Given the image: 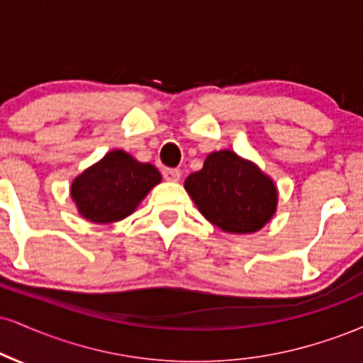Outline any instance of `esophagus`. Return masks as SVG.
<instances>
[{
	"label": "esophagus",
	"instance_id": "obj_1",
	"mask_svg": "<svg viewBox=\"0 0 363 363\" xmlns=\"http://www.w3.org/2000/svg\"><path fill=\"white\" fill-rule=\"evenodd\" d=\"M164 177L170 182H177L181 179V170L179 169H164Z\"/></svg>",
	"mask_w": 363,
	"mask_h": 363
}]
</instances>
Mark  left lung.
<instances>
[{
    "label": "left lung",
    "mask_w": 363,
    "mask_h": 363,
    "mask_svg": "<svg viewBox=\"0 0 363 363\" xmlns=\"http://www.w3.org/2000/svg\"><path fill=\"white\" fill-rule=\"evenodd\" d=\"M184 189L201 215L226 233H255L277 211L272 177L233 150L211 152L203 169L187 176Z\"/></svg>",
    "instance_id": "left-lung-1"
}]
</instances>
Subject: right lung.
<instances>
[{
	"instance_id": "obj_1",
	"label": "right lung",
	"mask_w": 363,
	"mask_h": 363,
	"mask_svg": "<svg viewBox=\"0 0 363 363\" xmlns=\"http://www.w3.org/2000/svg\"><path fill=\"white\" fill-rule=\"evenodd\" d=\"M160 181L155 165L115 148L74 179L71 198L84 220L108 225L132 215Z\"/></svg>"
}]
</instances>
